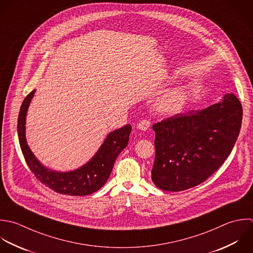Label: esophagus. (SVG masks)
I'll return each mask as SVG.
<instances>
[{"label": "esophagus", "instance_id": "esophagus-1", "mask_svg": "<svg viewBox=\"0 0 253 253\" xmlns=\"http://www.w3.org/2000/svg\"><path fill=\"white\" fill-rule=\"evenodd\" d=\"M150 125H151V123H150L149 120H142V121L138 124L137 127H138V129L141 130V131H147V130L149 129Z\"/></svg>", "mask_w": 253, "mask_h": 253}]
</instances>
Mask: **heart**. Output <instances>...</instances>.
<instances>
[{"label": "heart", "mask_w": 253, "mask_h": 253, "mask_svg": "<svg viewBox=\"0 0 253 253\" xmlns=\"http://www.w3.org/2000/svg\"><path fill=\"white\" fill-rule=\"evenodd\" d=\"M188 94L183 87H174L160 95L154 104L155 110L164 115L180 112L187 103Z\"/></svg>", "instance_id": "1"}]
</instances>
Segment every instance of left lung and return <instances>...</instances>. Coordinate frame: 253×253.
Returning a JSON list of instances; mask_svg holds the SVG:
<instances>
[{
  "mask_svg": "<svg viewBox=\"0 0 253 253\" xmlns=\"http://www.w3.org/2000/svg\"><path fill=\"white\" fill-rule=\"evenodd\" d=\"M242 120L241 101L235 94L226 93L209 107L155 124V185L175 192L205 181L233 151Z\"/></svg>",
  "mask_w": 253,
  "mask_h": 253,
  "instance_id": "obj_1",
  "label": "left lung"
}]
</instances>
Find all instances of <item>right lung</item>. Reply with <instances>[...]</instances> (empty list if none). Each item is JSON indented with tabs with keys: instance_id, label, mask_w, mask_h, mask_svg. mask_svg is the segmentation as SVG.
Here are the masks:
<instances>
[{
	"instance_id": "add662e5",
	"label": "right lung",
	"mask_w": 253,
	"mask_h": 253,
	"mask_svg": "<svg viewBox=\"0 0 253 253\" xmlns=\"http://www.w3.org/2000/svg\"><path fill=\"white\" fill-rule=\"evenodd\" d=\"M36 89L22 101L17 119V135L21 152L30 170L45 186L57 193L70 196H84L99 190L109 178L115 160L129 142L130 124L111 131L92 158L82 167L59 171L42 165L30 150L25 136L26 115Z\"/></svg>"
}]
</instances>
